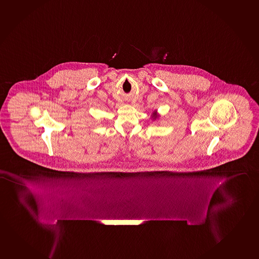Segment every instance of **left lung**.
Returning a JSON list of instances; mask_svg holds the SVG:
<instances>
[{"label": "left lung", "mask_w": 259, "mask_h": 259, "mask_svg": "<svg viewBox=\"0 0 259 259\" xmlns=\"http://www.w3.org/2000/svg\"><path fill=\"white\" fill-rule=\"evenodd\" d=\"M152 117H153V119H156V118L158 117V114H157V112H156V111H154L153 116H152Z\"/></svg>", "instance_id": "8db88e82"}]
</instances>
